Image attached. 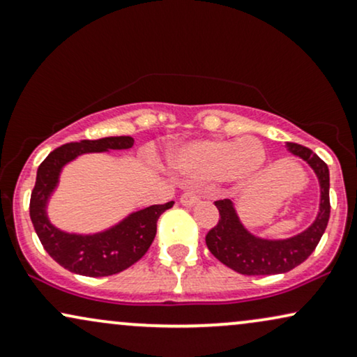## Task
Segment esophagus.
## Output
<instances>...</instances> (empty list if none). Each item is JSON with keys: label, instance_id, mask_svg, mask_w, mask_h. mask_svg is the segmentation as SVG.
Listing matches in <instances>:
<instances>
[{"label": "esophagus", "instance_id": "esophagus-1", "mask_svg": "<svg viewBox=\"0 0 357 357\" xmlns=\"http://www.w3.org/2000/svg\"><path fill=\"white\" fill-rule=\"evenodd\" d=\"M199 202H200L199 195H195V193H192V192L182 193V197H180V204L185 205V206H193V205L199 204Z\"/></svg>", "mask_w": 357, "mask_h": 357}]
</instances>
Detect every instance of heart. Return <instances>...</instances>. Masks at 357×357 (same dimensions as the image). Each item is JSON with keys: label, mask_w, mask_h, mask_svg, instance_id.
I'll use <instances>...</instances> for the list:
<instances>
[{"label": "heart", "mask_w": 357, "mask_h": 357, "mask_svg": "<svg viewBox=\"0 0 357 357\" xmlns=\"http://www.w3.org/2000/svg\"><path fill=\"white\" fill-rule=\"evenodd\" d=\"M265 162V147L255 137L199 140L180 149L174 157V167L190 183L223 178L243 185L257 177Z\"/></svg>", "instance_id": "b5f03b06"}]
</instances>
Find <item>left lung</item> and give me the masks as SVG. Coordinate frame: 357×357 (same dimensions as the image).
Instances as JSON below:
<instances>
[{
  "label": "left lung",
  "instance_id": "1",
  "mask_svg": "<svg viewBox=\"0 0 357 357\" xmlns=\"http://www.w3.org/2000/svg\"><path fill=\"white\" fill-rule=\"evenodd\" d=\"M288 151L306 160L318 175L321 187L319 213L313 225L293 238L261 240L245 230L236 217L231 200L215 202L220 218L217 225L206 233V246L218 261L240 275H280L293 270L314 252L328 227L331 212L328 165L313 151L300 144L289 142Z\"/></svg>",
  "mask_w": 357,
  "mask_h": 357
}]
</instances>
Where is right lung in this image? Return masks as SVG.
Returning <instances> with one entry per match:
<instances>
[{
  "mask_svg": "<svg viewBox=\"0 0 357 357\" xmlns=\"http://www.w3.org/2000/svg\"><path fill=\"white\" fill-rule=\"evenodd\" d=\"M132 145L134 139L127 135L81 140L76 144L61 145L39 165L36 183L31 192L29 217L44 250L66 270L92 278L111 276L127 270L147 253L149 246L155 238L158 217L174 205V202H167L162 205L147 206L132 213L111 230L98 235H69L51 225L46 217V202L54 190L61 169L68 162L81 153L104 152L111 149L121 151L130 149Z\"/></svg>",
  "mask_w": 357,
  "mask_h": 357,
  "instance_id": "right-lung-1",
  "label": "right lung"
}]
</instances>
